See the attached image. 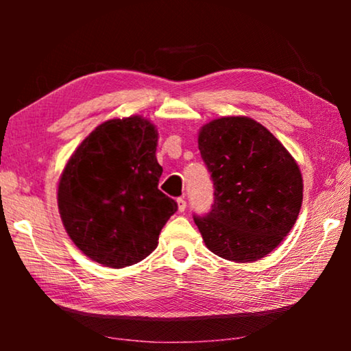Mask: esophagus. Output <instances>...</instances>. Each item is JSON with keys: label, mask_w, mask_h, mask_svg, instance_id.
I'll list each match as a JSON object with an SVG mask.
<instances>
[{"label": "esophagus", "mask_w": 351, "mask_h": 351, "mask_svg": "<svg viewBox=\"0 0 351 351\" xmlns=\"http://www.w3.org/2000/svg\"><path fill=\"white\" fill-rule=\"evenodd\" d=\"M176 203H178V210L180 212H184L186 210V207H187V203H186V198H178L176 199Z\"/></svg>", "instance_id": "1"}]
</instances>
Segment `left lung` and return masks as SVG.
Segmentation results:
<instances>
[{"label": "left lung", "mask_w": 351, "mask_h": 351, "mask_svg": "<svg viewBox=\"0 0 351 351\" xmlns=\"http://www.w3.org/2000/svg\"><path fill=\"white\" fill-rule=\"evenodd\" d=\"M198 148L215 189L210 212L193 215L206 246L241 263L263 258L299 217V165L269 130L249 117L206 123Z\"/></svg>", "instance_id": "8db88e82"}]
</instances>
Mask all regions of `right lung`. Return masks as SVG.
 I'll return each instance as SVG.
<instances>
[{
  "instance_id": "1",
  "label": "right lung",
  "mask_w": 351,
  "mask_h": 351,
  "mask_svg": "<svg viewBox=\"0 0 351 351\" xmlns=\"http://www.w3.org/2000/svg\"><path fill=\"white\" fill-rule=\"evenodd\" d=\"M158 132L139 116L111 119L77 147L58 182V210L80 251L108 268L144 260L178 210L158 189Z\"/></svg>"
}]
</instances>
